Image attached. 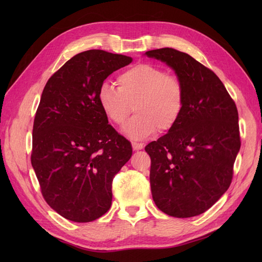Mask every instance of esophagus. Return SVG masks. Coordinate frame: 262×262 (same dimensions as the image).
<instances>
[{
	"label": "esophagus",
	"mask_w": 262,
	"mask_h": 262,
	"mask_svg": "<svg viewBox=\"0 0 262 262\" xmlns=\"http://www.w3.org/2000/svg\"><path fill=\"white\" fill-rule=\"evenodd\" d=\"M132 147H133L134 150H139V149H142V148L144 147V144H142V143H136V142H133V143H132Z\"/></svg>",
	"instance_id": "obj_1"
}]
</instances>
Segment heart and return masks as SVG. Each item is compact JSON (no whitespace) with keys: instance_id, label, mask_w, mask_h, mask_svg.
<instances>
[{"instance_id":"1","label":"heart","mask_w":262,"mask_h":262,"mask_svg":"<svg viewBox=\"0 0 262 262\" xmlns=\"http://www.w3.org/2000/svg\"><path fill=\"white\" fill-rule=\"evenodd\" d=\"M118 87L102 83L97 99L110 122L122 125L131 113L137 115L124 125L133 140H144L157 130L166 132L177 124L185 109L186 93L180 78L146 63L133 66L118 76Z\"/></svg>"}]
</instances>
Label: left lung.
I'll return each instance as SVG.
<instances>
[{
	"label": "left lung",
	"mask_w": 262,
	"mask_h": 262,
	"mask_svg": "<svg viewBox=\"0 0 262 262\" xmlns=\"http://www.w3.org/2000/svg\"><path fill=\"white\" fill-rule=\"evenodd\" d=\"M145 54L172 68L186 93L177 124L145 146L153 200L167 215H199L232 182L241 148L238 112L217 75L189 54L171 48Z\"/></svg>",
	"instance_id": "obj_1"
}]
</instances>
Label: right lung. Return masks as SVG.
<instances>
[{
	"label": "right lung",
	"mask_w": 262,
	"mask_h": 262,
	"mask_svg": "<svg viewBox=\"0 0 262 262\" xmlns=\"http://www.w3.org/2000/svg\"><path fill=\"white\" fill-rule=\"evenodd\" d=\"M132 59L87 50L47 82L33 128L31 165L43 199L67 220L86 223L110 209L113 180L130 160L131 143L102 113L97 94Z\"/></svg>",
	"instance_id": "add662e5"
}]
</instances>
